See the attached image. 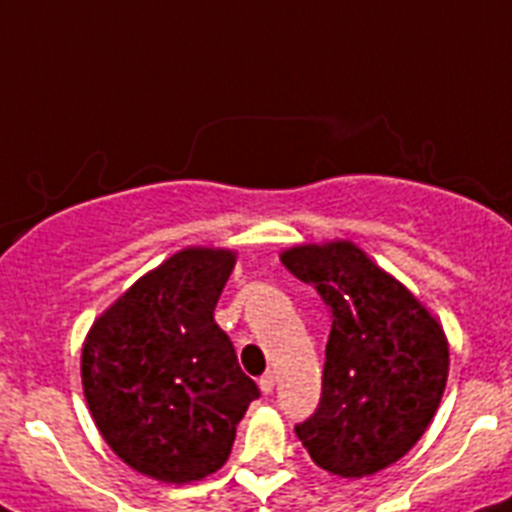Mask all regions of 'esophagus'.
Returning a JSON list of instances; mask_svg holds the SVG:
<instances>
[{
    "label": "esophagus",
    "mask_w": 512,
    "mask_h": 512,
    "mask_svg": "<svg viewBox=\"0 0 512 512\" xmlns=\"http://www.w3.org/2000/svg\"><path fill=\"white\" fill-rule=\"evenodd\" d=\"M260 390L265 395H270L275 390V375L273 372H265V375L260 377Z\"/></svg>",
    "instance_id": "34e87169"
}]
</instances>
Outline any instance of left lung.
Masks as SVG:
<instances>
[{
	"mask_svg": "<svg viewBox=\"0 0 512 512\" xmlns=\"http://www.w3.org/2000/svg\"><path fill=\"white\" fill-rule=\"evenodd\" d=\"M329 308L321 398L296 434L321 469L365 477L423 436L449 375L446 336L416 298L352 242L283 252Z\"/></svg>",
	"mask_w": 512,
	"mask_h": 512,
	"instance_id": "left-lung-1",
	"label": "left lung"
}]
</instances>
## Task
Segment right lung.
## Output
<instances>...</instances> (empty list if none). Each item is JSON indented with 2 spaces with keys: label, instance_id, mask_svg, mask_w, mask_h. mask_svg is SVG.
Segmentation results:
<instances>
[{
  "label": "right lung",
  "instance_id": "add662e5",
  "mask_svg": "<svg viewBox=\"0 0 512 512\" xmlns=\"http://www.w3.org/2000/svg\"><path fill=\"white\" fill-rule=\"evenodd\" d=\"M234 255L191 247L137 280L94 326L81 377L89 411L122 462L160 482L201 480L229 459L260 388L214 308Z\"/></svg>",
  "mask_w": 512,
  "mask_h": 512
}]
</instances>
